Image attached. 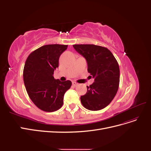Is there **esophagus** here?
I'll return each mask as SVG.
<instances>
[{
    "label": "esophagus",
    "instance_id": "34e87169",
    "mask_svg": "<svg viewBox=\"0 0 151 151\" xmlns=\"http://www.w3.org/2000/svg\"><path fill=\"white\" fill-rule=\"evenodd\" d=\"M77 84H77V83H76V82H75V81H73V82H72V85L76 87V86H77Z\"/></svg>",
    "mask_w": 151,
    "mask_h": 151
}]
</instances>
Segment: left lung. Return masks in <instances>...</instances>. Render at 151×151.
Here are the masks:
<instances>
[{
  "mask_svg": "<svg viewBox=\"0 0 151 151\" xmlns=\"http://www.w3.org/2000/svg\"><path fill=\"white\" fill-rule=\"evenodd\" d=\"M88 63V72L94 82L87 86V93L81 96L83 106L91 111L106 107L119 88L120 68L113 53L107 48L95 45H73Z\"/></svg>",
  "mask_w": 151,
  "mask_h": 151,
  "instance_id": "1",
  "label": "left lung"
}]
</instances>
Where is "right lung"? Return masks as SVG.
I'll use <instances>...</instances> for the list:
<instances>
[{
	"label": "right lung",
	"instance_id": "right-lung-1",
	"mask_svg": "<svg viewBox=\"0 0 151 151\" xmlns=\"http://www.w3.org/2000/svg\"><path fill=\"white\" fill-rule=\"evenodd\" d=\"M65 45H47L31 52L27 58L23 79L29 98L39 109L55 111L63 103V96L70 88V81H60L53 76L61 54L67 48Z\"/></svg>",
	"mask_w": 151,
	"mask_h": 151
}]
</instances>
